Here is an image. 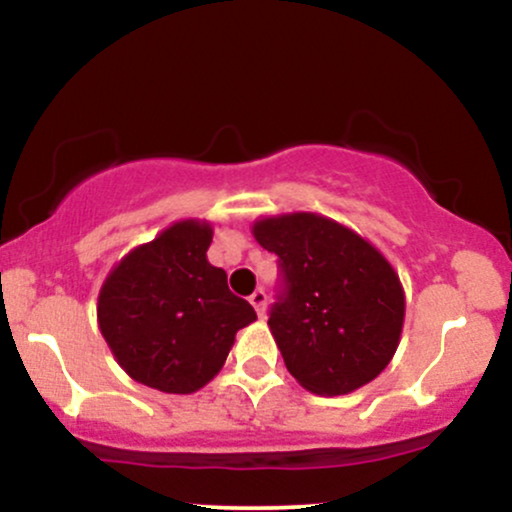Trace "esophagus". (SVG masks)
<instances>
[{"mask_svg":"<svg viewBox=\"0 0 512 512\" xmlns=\"http://www.w3.org/2000/svg\"><path fill=\"white\" fill-rule=\"evenodd\" d=\"M250 305L257 310V315L262 317V315H264V308H267V293H264L262 289H257V291L250 296Z\"/></svg>","mask_w":512,"mask_h":512,"instance_id":"34e87169","label":"esophagus"}]
</instances>
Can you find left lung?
Segmentation results:
<instances>
[{"label": "left lung", "instance_id": "1", "mask_svg": "<svg viewBox=\"0 0 512 512\" xmlns=\"http://www.w3.org/2000/svg\"><path fill=\"white\" fill-rule=\"evenodd\" d=\"M252 236L279 257L267 325L293 378L325 397L378 378L404 325L392 264L351 228L308 211L255 221Z\"/></svg>", "mask_w": 512, "mask_h": 512}]
</instances>
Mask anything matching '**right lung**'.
Returning <instances> with one entry per match:
<instances>
[{
	"mask_svg": "<svg viewBox=\"0 0 512 512\" xmlns=\"http://www.w3.org/2000/svg\"><path fill=\"white\" fill-rule=\"evenodd\" d=\"M207 221L168 226L115 264L98 293V327L132 380L190 395L226 363L236 332L255 308L228 291L226 272L207 260Z\"/></svg>",
	"mask_w": 512,
	"mask_h": 512,
	"instance_id": "obj_1",
	"label": "right lung"
}]
</instances>
